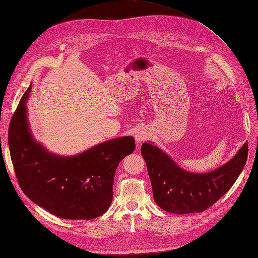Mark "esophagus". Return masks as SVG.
Returning <instances> with one entry per match:
<instances>
[{"mask_svg":"<svg viewBox=\"0 0 258 258\" xmlns=\"http://www.w3.org/2000/svg\"><path fill=\"white\" fill-rule=\"evenodd\" d=\"M147 138H148V135H147V132L144 129H140L135 134V139H136V142L138 144L146 141Z\"/></svg>","mask_w":258,"mask_h":258,"instance_id":"1","label":"esophagus"}]
</instances>
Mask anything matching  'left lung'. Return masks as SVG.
Masks as SVG:
<instances>
[{"instance_id":"left-lung-1","label":"left lung","mask_w":258,"mask_h":258,"mask_svg":"<svg viewBox=\"0 0 258 258\" xmlns=\"http://www.w3.org/2000/svg\"><path fill=\"white\" fill-rule=\"evenodd\" d=\"M247 151L245 142L235 157L221 168L209 173H190L151 143H143L141 147L155 202L175 214L204 212L221 199L243 170Z\"/></svg>"}]
</instances>
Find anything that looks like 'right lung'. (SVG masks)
Listing matches in <instances>:
<instances>
[{"label":"right lung","mask_w":258,"mask_h":258,"mask_svg":"<svg viewBox=\"0 0 258 258\" xmlns=\"http://www.w3.org/2000/svg\"><path fill=\"white\" fill-rule=\"evenodd\" d=\"M30 89L23 93L9 128L20 188L34 204L61 218L92 220L104 214L113 200L116 168L135 151V139L117 138L72 157L48 153L30 134L26 106Z\"/></svg>","instance_id":"right-lung-1"}]
</instances>
